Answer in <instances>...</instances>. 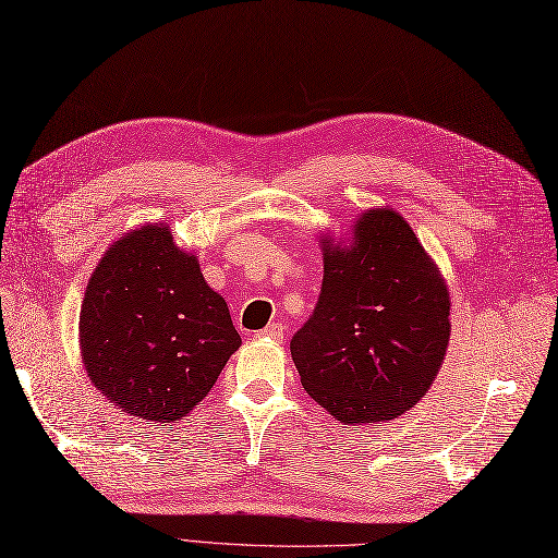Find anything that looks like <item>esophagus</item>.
Listing matches in <instances>:
<instances>
[{"instance_id":"obj_1","label":"esophagus","mask_w":558,"mask_h":558,"mask_svg":"<svg viewBox=\"0 0 558 558\" xmlns=\"http://www.w3.org/2000/svg\"><path fill=\"white\" fill-rule=\"evenodd\" d=\"M283 335H286V326L279 324V320H272V324L258 332V337H269V340H277V342L283 340Z\"/></svg>"}]
</instances>
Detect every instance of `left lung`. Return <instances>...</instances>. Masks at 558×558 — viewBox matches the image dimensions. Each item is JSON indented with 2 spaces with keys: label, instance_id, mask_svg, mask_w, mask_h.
I'll list each match as a JSON object with an SVG mask.
<instances>
[{
  "label": "left lung",
  "instance_id": "8db88e82",
  "mask_svg": "<svg viewBox=\"0 0 558 558\" xmlns=\"http://www.w3.org/2000/svg\"><path fill=\"white\" fill-rule=\"evenodd\" d=\"M445 279L404 218L373 209L353 246L324 240V283L291 340L302 388L342 424L408 412L430 388L449 342Z\"/></svg>",
  "mask_w": 558,
  "mask_h": 558
}]
</instances>
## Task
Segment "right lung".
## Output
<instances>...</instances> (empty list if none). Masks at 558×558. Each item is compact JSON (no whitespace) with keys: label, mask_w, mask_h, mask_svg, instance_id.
<instances>
[{"label":"right lung","mask_w":558,"mask_h":558,"mask_svg":"<svg viewBox=\"0 0 558 558\" xmlns=\"http://www.w3.org/2000/svg\"><path fill=\"white\" fill-rule=\"evenodd\" d=\"M78 335L99 391L160 424L189 414L242 344L226 300L162 223L111 244L88 281Z\"/></svg>","instance_id":"obj_1"}]
</instances>
